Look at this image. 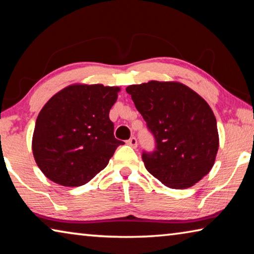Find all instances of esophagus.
I'll return each mask as SVG.
<instances>
[{
  "label": "esophagus",
  "mask_w": 254,
  "mask_h": 254,
  "mask_svg": "<svg viewBox=\"0 0 254 254\" xmlns=\"http://www.w3.org/2000/svg\"><path fill=\"white\" fill-rule=\"evenodd\" d=\"M127 144L131 145L132 148H136V147H137V141H136L135 137H134V136L130 137V139L127 140Z\"/></svg>",
  "instance_id": "34e87169"
}]
</instances>
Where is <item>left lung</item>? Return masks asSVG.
<instances>
[{
  "instance_id": "1",
  "label": "left lung",
  "mask_w": 254,
  "mask_h": 254,
  "mask_svg": "<svg viewBox=\"0 0 254 254\" xmlns=\"http://www.w3.org/2000/svg\"><path fill=\"white\" fill-rule=\"evenodd\" d=\"M126 91L156 137V151L142 154L145 168L169 188L194 186L213 168L220 145L207 102L179 81L150 80Z\"/></svg>"
}]
</instances>
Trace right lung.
<instances>
[{"mask_svg":"<svg viewBox=\"0 0 254 254\" xmlns=\"http://www.w3.org/2000/svg\"><path fill=\"white\" fill-rule=\"evenodd\" d=\"M118 86L72 84L56 93L38 114L32 153L47 178L65 187L87 184L123 142L109 118Z\"/></svg>","mask_w":254,"mask_h":254,"instance_id":"1","label":"right lung"}]
</instances>
